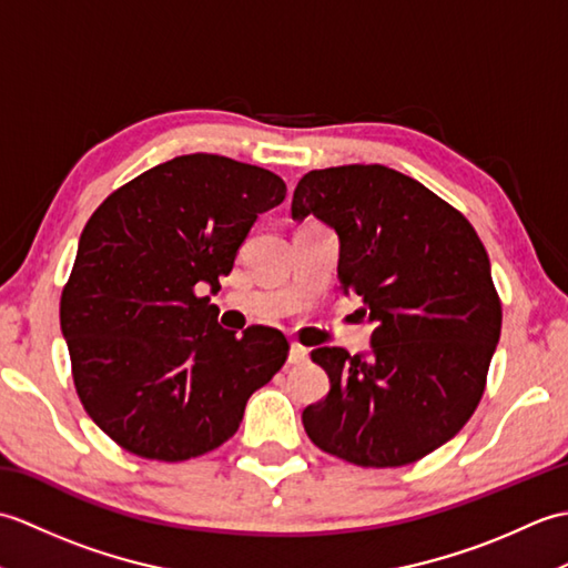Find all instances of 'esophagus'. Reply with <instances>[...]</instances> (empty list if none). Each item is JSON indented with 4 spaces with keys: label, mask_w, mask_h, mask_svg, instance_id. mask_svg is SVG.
<instances>
[{
    "label": "esophagus",
    "mask_w": 568,
    "mask_h": 568,
    "mask_svg": "<svg viewBox=\"0 0 568 568\" xmlns=\"http://www.w3.org/2000/svg\"><path fill=\"white\" fill-rule=\"evenodd\" d=\"M305 361H307V348L293 342V344H291V354H287V364L300 366V364H305Z\"/></svg>",
    "instance_id": "34e87169"
}]
</instances>
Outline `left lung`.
Segmentation results:
<instances>
[{"instance_id": "1", "label": "left lung", "mask_w": 568, "mask_h": 568, "mask_svg": "<svg viewBox=\"0 0 568 568\" xmlns=\"http://www.w3.org/2000/svg\"><path fill=\"white\" fill-rule=\"evenodd\" d=\"M293 220L339 236L344 295L373 324L371 354L322 346L329 376L303 425L322 452L366 468L405 466L439 449L480 403L503 310L488 253L462 212L385 165L310 171Z\"/></svg>"}]
</instances>
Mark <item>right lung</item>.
<instances>
[{"label": "right lung", "instance_id": "1", "mask_svg": "<svg viewBox=\"0 0 568 568\" xmlns=\"http://www.w3.org/2000/svg\"><path fill=\"white\" fill-rule=\"evenodd\" d=\"M283 178L224 155L190 153L114 190L84 224L60 297L80 400L106 437L155 462L224 444L248 397L287 358L271 327H220V291Z\"/></svg>", "mask_w": 568, "mask_h": 568}]
</instances>
